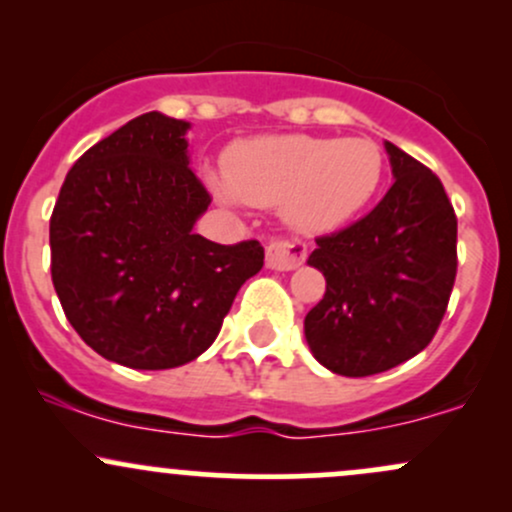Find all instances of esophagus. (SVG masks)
Wrapping results in <instances>:
<instances>
[{
	"label": "esophagus",
	"mask_w": 512,
	"mask_h": 512,
	"mask_svg": "<svg viewBox=\"0 0 512 512\" xmlns=\"http://www.w3.org/2000/svg\"><path fill=\"white\" fill-rule=\"evenodd\" d=\"M308 257V245L299 238H279L267 245V267L277 272L296 269Z\"/></svg>",
	"instance_id": "1"
}]
</instances>
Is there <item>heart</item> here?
Instances as JSON below:
<instances>
[{
    "mask_svg": "<svg viewBox=\"0 0 512 512\" xmlns=\"http://www.w3.org/2000/svg\"><path fill=\"white\" fill-rule=\"evenodd\" d=\"M223 199L282 206L296 228L330 230L372 201L384 179V155L367 138L262 136L235 143L223 160Z\"/></svg>",
    "mask_w": 512,
    "mask_h": 512,
    "instance_id": "b5f03b06",
    "label": "heart"
}]
</instances>
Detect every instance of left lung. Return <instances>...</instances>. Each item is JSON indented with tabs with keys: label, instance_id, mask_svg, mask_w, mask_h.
Wrapping results in <instances>:
<instances>
[{
	"label": "left lung",
	"instance_id": "obj_1",
	"mask_svg": "<svg viewBox=\"0 0 512 512\" xmlns=\"http://www.w3.org/2000/svg\"><path fill=\"white\" fill-rule=\"evenodd\" d=\"M396 182L367 216L316 238L325 294L303 320L313 357L372 376L423 352L457 277V216L437 174L386 143Z\"/></svg>",
	"mask_w": 512,
	"mask_h": 512
}]
</instances>
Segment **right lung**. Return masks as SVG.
<instances>
[{"instance_id": "right-lung-1", "label": "right lung", "mask_w": 512, "mask_h": 512, "mask_svg": "<svg viewBox=\"0 0 512 512\" xmlns=\"http://www.w3.org/2000/svg\"><path fill=\"white\" fill-rule=\"evenodd\" d=\"M189 123L138 116L67 172L50 216V274L77 335L111 362L172 369L211 347L265 265L257 240L194 233L211 194L189 167Z\"/></svg>"}]
</instances>
